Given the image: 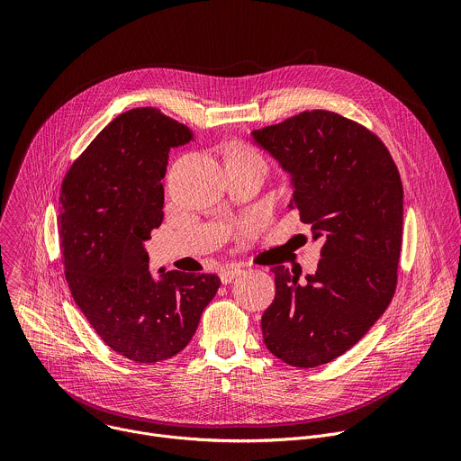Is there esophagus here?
Segmentation results:
<instances>
[{
	"label": "esophagus",
	"instance_id": "1",
	"mask_svg": "<svg viewBox=\"0 0 461 461\" xmlns=\"http://www.w3.org/2000/svg\"><path fill=\"white\" fill-rule=\"evenodd\" d=\"M242 270L240 268H226L221 272V283L222 285H230L237 276H240Z\"/></svg>",
	"mask_w": 461,
	"mask_h": 461
}]
</instances>
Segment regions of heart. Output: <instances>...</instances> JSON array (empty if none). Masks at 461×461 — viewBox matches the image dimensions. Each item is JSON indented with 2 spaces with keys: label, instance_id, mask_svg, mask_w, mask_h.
Wrapping results in <instances>:
<instances>
[{
  "label": "heart",
  "instance_id": "heart-1",
  "mask_svg": "<svg viewBox=\"0 0 461 461\" xmlns=\"http://www.w3.org/2000/svg\"><path fill=\"white\" fill-rule=\"evenodd\" d=\"M233 155H237V157H248V158H258V160H260V157H258L255 151L248 149V148H237Z\"/></svg>",
  "mask_w": 461,
  "mask_h": 461
}]
</instances>
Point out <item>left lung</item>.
Masks as SVG:
<instances>
[{
  "instance_id": "obj_1",
  "label": "left lung",
  "mask_w": 461,
  "mask_h": 461,
  "mask_svg": "<svg viewBox=\"0 0 461 461\" xmlns=\"http://www.w3.org/2000/svg\"><path fill=\"white\" fill-rule=\"evenodd\" d=\"M253 144L290 176V206L322 240L315 274L276 267V299L262 313L267 348L313 368L352 348L386 310L398 281L403 185L384 144L330 111H304L255 129Z\"/></svg>"
}]
</instances>
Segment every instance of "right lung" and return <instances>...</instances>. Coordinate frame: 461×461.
<instances>
[{
  "label": "right lung",
  "mask_w": 461,
  "mask_h": 461,
  "mask_svg": "<svg viewBox=\"0 0 461 461\" xmlns=\"http://www.w3.org/2000/svg\"><path fill=\"white\" fill-rule=\"evenodd\" d=\"M191 131L153 107L116 116L65 175L58 233L65 279L102 341L135 363L176 356L215 297V274L149 270L171 148Z\"/></svg>",
  "instance_id": "obj_1"
}]
</instances>
